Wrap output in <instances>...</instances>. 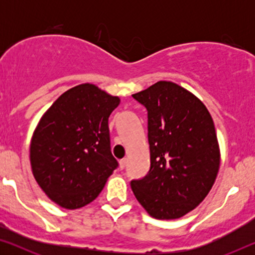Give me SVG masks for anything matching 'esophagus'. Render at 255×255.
Here are the masks:
<instances>
[{
  "instance_id": "esophagus-1",
  "label": "esophagus",
  "mask_w": 255,
  "mask_h": 255,
  "mask_svg": "<svg viewBox=\"0 0 255 255\" xmlns=\"http://www.w3.org/2000/svg\"><path fill=\"white\" fill-rule=\"evenodd\" d=\"M125 166H127V159H122L120 161V168L124 169Z\"/></svg>"
}]
</instances>
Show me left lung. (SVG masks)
<instances>
[{
  "label": "left lung",
  "instance_id": "left-lung-1",
  "mask_svg": "<svg viewBox=\"0 0 255 255\" xmlns=\"http://www.w3.org/2000/svg\"><path fill=\"white\" fill-rule=\"evenodd\" d=\"M132 97L147 110L151 152V168L131 181L132 191L152 217H182L204 200L217 176L214 121L204 104L176 83L159 81Z\"/></svg>",
  "mask_w": 255,
  "mask_h": 255
}]
</instances>
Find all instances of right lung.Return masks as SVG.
Here are the masks:
<instances>
[{
  "label": "right lung",
  "mask_w": 255,
  "mask_h": 255,
  "mask_svg": "<svg viewBox=\"0 0 255 255\" xmlns=\"http://www.w3.org/2000/svg\"><path fill=\"white\" fill-rule=\"evenodd\" d=\"M118 104L117 96L85 83L62 94L40 120L31 140V167L41 189L60 207L89 204L118 167L108 125Z\"/></svg>",
  "instance_id": "obj_1"
}]
</instances>
